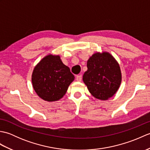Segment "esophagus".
<instances>
[{"label":"esophagus","mask_w":150,"mask_h":150,"mask_svg":"<svg viewBox=\"0 0 150 150\" xmlns=\"http://www.w3.org/2000/svg\"><path fill=\"white\" fill-rule=\"evenodd\" d=\"M76 81L78 82H81L82 81V75H79L76 76Z\"/></svg>","instance_id":"34e87169"}]
</instances>
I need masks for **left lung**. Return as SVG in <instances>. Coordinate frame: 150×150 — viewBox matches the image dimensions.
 Listing matches in <instances>:
<instances>
[{
	"label": "left lung",
	"instance_id": "8db88e82",
	"mask_svg": "<svg viewBox=\"0 0 150 150\" xmlns=\"http://www.w3.org/2000/svg\"><path fill=\"white\" fill-rule=\"evenodd\" d=\"M83 81L90 93L99 100H108L119 90L122 74L119 63L108 52H97L87 62Z\"/></svg>",
	"mask_w": 150,
	"mask_h": 150
}]
</instances>
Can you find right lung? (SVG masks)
Returning a JSON list of instances; mask_svg holds the SVG:
<instances>
[{"mask_svg":"<svg viewBox=\"0 0 150 150\" xmlns=\"http://www.w3.org/2000/svg\"><path fill=\"white\" fill-rule=\"evenodd\" d=\"M75 77L59 55H47L34 68L31 75L33 87L44 100H60L66 93Z\"/></svg>","mask_w":150,"mask_h":150,"instance_id":"obj_1","label":"right lung"}]
</instances>
